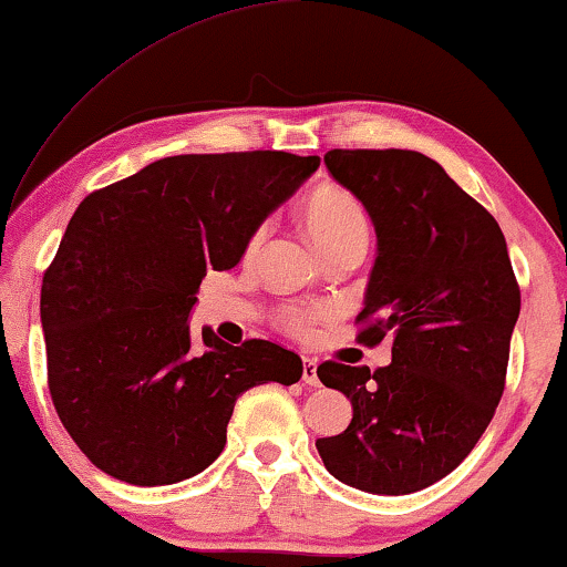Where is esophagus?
I'll return each instance as SVG.
<instances>
[{
  "label": "esophagus",
  "mask_w": 567,
  "mask_h": 567,
  "mask_svg": "<svg viewBox=\"0 0 567 567\" xmlns=\"http://www.w3.org/2000/svg\"><path fill=\"white\" fill-rule=\"evenodd\" d=\"M301 379H305V384H309V386L320 384V377H317V361L309 359V355H305V367H301Z\"/></svg>",
  "instance_id": "esophagus-1"
}]
</instances>
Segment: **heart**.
<instances>
[{"mask_svg":"<svg viewBox=\"0 0 567 567\" xmlns=\"http://www.w3.org/2000/svg\"><path fill=\"white\" fill-rule=\"evenodd\" d=\"M305 227L324 258L348 250V247H363L367 250L369 245V216L363 212L361 200L353 193L340 188V185H320V188L309 193V198L305 200ZM262 237H266V227L252 231L250 239H247V255L258 252ZM320 309L289 305L278 309V324L293 332V336H305L320 320Z\"/></svg>","mask_w":567,"mask_h":567,"instance_id":"obj_1","label":"heart"}]
</instances>
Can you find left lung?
<instances>
[{
  "label": "left lung",
  "instance_id": "obj_1",
  "mask_svg": "<svg viewBox=\"0 0 567 567\" xmlns=\"http://www.w3.org/2000/svg\"><path fill=\"white\" fill-rule=\"evenodd\" d=\"M324 165L374 221L379 255L355 340L392 338V363L317 367L353 405L351 425L317 439V452L340 483L408 495L460 467L493 421L522 291L498 221L439 162L330 150Z\"/></svg>",
  "mask_w": 567,
  "mask_h": 567
}]
</instances>
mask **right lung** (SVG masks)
I'll return each mask as SVG.
<instances>
[{
  "instance_id": "right-lung-1",
  "label": "right lung",
  "mask_w": 567,
  "mask_h": 567,
  "mask_svg": "<svg viewBox=\"0 0 567 567\" xmlns=\"http://www.w3.org/2000/svg\"><path fill=\"white\" fill-rule=\"evenodd\" d=\"M317 167L289 152L177 154L82 200L43 274L41 320L53 408L97 470L188 480L221 454L239 394L299 382L293 351L212 330L196 343L188 315L208 270L235 268Z\"/></svg>"
}]
</instances>
